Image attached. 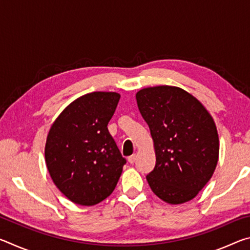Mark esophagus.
<instances>
[{
    "label": "esophagus",
    "mask_w": 250,
    "mask_h": 250,
    "mask_svg": "<svg viewBox=\"0 0 250 250\" xmlns=\"http://www.w3.org/2000/svg\"><path fill=\"white\" fill-rule=\"evenodd\" d=\"M135 160H137V155H135V154L130 155L129 158H128V161H129L130 164H133L135 162Z\"/></svg>",
    "instance_id": "1"
}]
</instances>
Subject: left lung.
<instances>
[{
    "label": "left lung",
    "instance_id": "8db88e82",
    "mask_svg": "<svg viewBox=\"0 0 250 250\" xmlns=\"http://www.w3.org/2000/svg\"><path fill=\"white\" fill-rule=\"evenodd\" d=\"M135 98L154 142L155 167L146 175L151 189L168 204L191 201L210 180L218 161L213 118L177 87L145 88Z\"/></svg>",
    "mask_w": 250,
    "mask_h": 250
}]
</instances>
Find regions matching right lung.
Returning a JSON list of instances; mask_svg holds the SVG:
<instances>
[{
    "instance_id": "obj_1",
    "label": "right lung",
    "mask_w": 250,
    "mask_h": 250,
    "mask_svg": "<svg viewBox=\"0 0 250 250\" xmlns=\"http://www.w3.org/2000/svg\"><path fill=\"white\" fill-rule=\"evenodd\" d=\"M117 92L96 91L73 101L50 126L45 160L55 185L75 204L91 206L113 192L126 160L108 124Z\"/></svg>"
}]
</instances>
